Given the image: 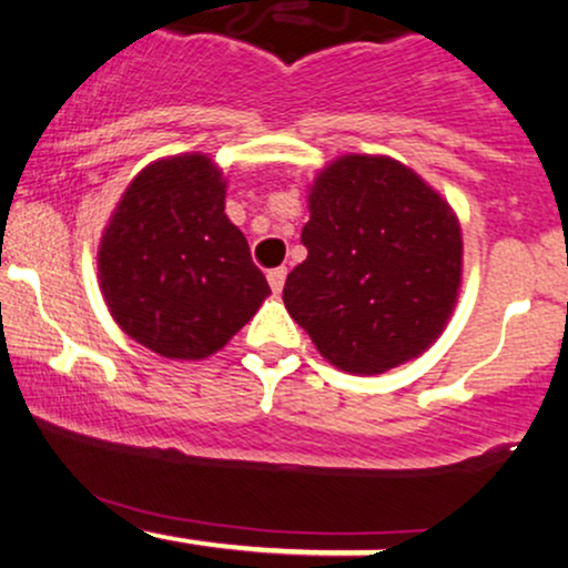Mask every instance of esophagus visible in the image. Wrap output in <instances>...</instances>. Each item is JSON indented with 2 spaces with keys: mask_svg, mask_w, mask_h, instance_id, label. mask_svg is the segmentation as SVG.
Returning <instances> with one entry per match:
<instances>
[{
  "mask_svg": "<svg viewBox=\"0 0 568 568\" xmlns=\"http://www.w3.org/2000/svg\"><path fill=\"white\" fill-rule=\"evenodd\" d=\"M285 275H288V270H285V266H275V270L266 272V280H270L272 291H275V293L283 291V285H285Z\"/></svg>",
  "mask_w": 568,
  "mask_h": 568,
  "instance_id": "34e87169",
  "label": "esophagus"
}]
</instances>
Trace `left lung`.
<instances>
[{
  "instance_id": "obj_1",
  "label": "left lung",
  "mask_w": 568,
  "mask_h": 568,
  "mask_svg": "<svg viewBox=\"0 0 568 568\" xmlns=\"http://www.w3.org/2000/svg\"><path fill=\"white\" fill-rule=\"evenodd\" d=\"M302 243L283 302L336 368L384 374L446 328L462 283L459 221L410 168L368 154L331 162Z\"/></svg>"
}]
</instances>
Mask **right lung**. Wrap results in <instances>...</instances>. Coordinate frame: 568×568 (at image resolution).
Masks as SVG:
<instances>
[{"label":"right lung","mask_w":568,"mask_h":568,"mask_svg":"<svg viewBox=\"0 0 568 568\" xmlns=\"http://www.w3.org/2000/svg\"><path fill=\"white\" fill-rule=\"evenodd\" d=\"M224 186L205 154L152 162L103 232L98 277L112 317L171 361L213 355L270 293L245 234L226 219Z\"/></svg>","instance_id":"add662e5"}]
</instances>
